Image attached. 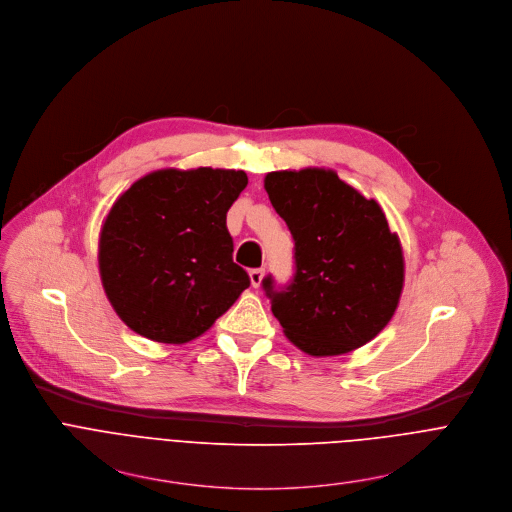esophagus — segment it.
<instances>
[{
  "mask_svg": "<svg viewBox=\"0 0 512 512\" xmlns=\"http://www.w3.org/2000/svg\"><path fill=\"white\" fill-rule=\"evenodd\" d=\"M262 278H264V268H252L250 270V282H252L254 289H258L262 285Z\"/></svg>",
  "mask_w": 512,
  "mask_h": 512,
  "instance_id": "34e87169",
  "label": "esophagus"
}]
</instances>
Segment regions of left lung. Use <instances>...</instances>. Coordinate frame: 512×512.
Instances as JSON below:
<instances>
[{
	"instance_id": "1",
	"label": "left lung",
	"mask_w": 512,
	"mask_h": 512,
	"mask_svg": "<svg viewBox=\"0 0 512 512\" xmlns=\"http://www.w3.org/2000/svg\"><path fill=\"white\" fill-rule=\"evenodd\" d=\"M264 189L295 238V278L262 287L272 313L301 352L350 354L374 339L399 307L405 256L382 207L331 168L274 170Z\"/></svg>"
}]
</instances>
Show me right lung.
I'll return each instance as SVG.
<instances>
[{
  "mask_svg": "<svg viewBox=\"0 0 512 512\" xmlns=\"http://www.w3.org/2000/svg\"><path fill=\"white\" fill-rule=\"evenodd\" d=\"M246 185L234 168H160L113 201L97 264L107 301L132 331L189 344L250 287L225 225Z\"/></svg>",
  "mask_w": 512,
  "mask_h": 512,
  "instance_id": "right-lung-1",
  "label": "right lung"
}]
</instances>
